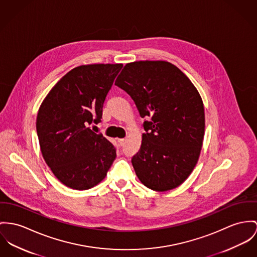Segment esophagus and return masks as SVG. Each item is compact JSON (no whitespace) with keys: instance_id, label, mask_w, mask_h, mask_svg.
<instances>
[{"instance_id":"obj_1","label":"esophagus","mask_w":257,"mask_h":257,"mask_svg":"<svg viewBox=\"0 0 257 257\" xmlns=\"http://www.w3.org/2000/svg\"><path fill=\"white\" fill-rule=\"evenodd\" d=\"M125 141H126V139H118V140H117V142H118L119 146H121V147H122V146L125 144Z\"/></svg>"}]
</instances>
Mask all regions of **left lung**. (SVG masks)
Returning <instances> with one entry per match:
<instances>
[{
    "label": "left lung",
    "instance_id": "left-lung-1",
    "mask_svg": "<svg viewBox=\"0 0 257 257\" xmlns=\"http://www.w3.org/2000/svg\"><path fill=\"white\" fill-rule=\"evenodd\" d=\"M115 85L130 95L140 115L149 119L132 158L139 180L157 192L177 188L194 170L203 143L204 107L197 88L165 60L127 63Z\"/></svg>",
    "mask_w": 257,
    "mask_h": 257
}]
</instances>
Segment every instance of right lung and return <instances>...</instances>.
I'll use <instances>...</instances> for the list:
<instances>
[{
	"instance_id": "obj_1",
	"label": "right lung",
	"mask_w": 257,
	"mask_h": 257,
	"mask_svg": "<svg viewBox=\"0 0 257 257\" xmlns=\"http://www.w3.org/2000/svg\"><path fill=\"white\" fill-rule=\"evenodd\" d=\"M122 63L83 64L68 71L40 105V150L53 174L78 191L99 184L116 158L113 145L89 125L99 123Z\"/></svg>"
}]
</instances>
